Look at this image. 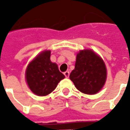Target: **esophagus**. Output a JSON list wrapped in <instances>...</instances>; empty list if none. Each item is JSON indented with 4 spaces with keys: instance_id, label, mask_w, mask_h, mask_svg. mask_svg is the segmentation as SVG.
I'll return each instance as SVG.
<instances>
[{
    "instance_id": "obj_1",
    "label": "esophagus",
    "mask_w": 130,
    "mask_h": 130,
    "mask_svg": "<svg viewBox=\"0 0 130 130\" xmlns=\"http://www.w3.org/2000/svg\"><path fill=\"white\" fill-rule=\"evenodd\" d=\"M63 74H64V75H65L66 77H69V72L67 71V72H65Z\"/></svg>"
}]
</instances>
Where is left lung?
I'll list each match as a JSON object with an SVG mask.
<instances>
[{"label":"left lung","instance_id":"obj_1","mask_svg":"<svg viewBox=\"0 0 130 130\" xmlns=\"http://www.w3.org/2000/svg\"><path fill=\"white\" fill-rule=\"evenodd\" d=\"M69 77L80 92L95 94L106 82V65L101 58L91 50L81 51L77 56L75 68Z\"/></svg>","mask_w":130,"mask_h":130}]
</instances>
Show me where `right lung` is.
<instances>
[{
  "instance_id": "right-lung-1",
  "label": "right lung",
  "mask_w": 130,
  "mask_h": 130,
  "mask_svg": "<svg viewBox=\"0 0 130 130\" xmlns=\"http://www.w3.org/2000/svg\"><path fill=\"white\" fill-rule=\"evenodd\" d=\"M51 51H43L29 63L26 79L29 89L39 96L46 95L55 90L58 83L65 77L56 63L50 60Z\"/></svg>"
}]
</instances>
